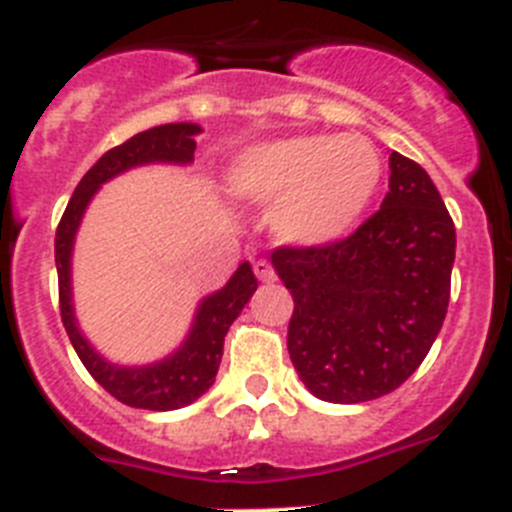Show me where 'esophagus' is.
Here are the masks:
<instances>
[{
	"mask_svg": "<svg viewBox=\"0 0 512 512\" xmlns=\"http://www.w3.org/2000/svg\"><path fill=\"white\" fill-rule=\"evenodd\" d=\"M253 271H256V277H259L261 282H274V279H277L274 266H271L269 261H256V264H253Z\"/></svg>",
	"mask_w": 512,
	"mask_h": 512,
	"instance_id": "esophagus-1",
	"label": "esophagus"
}]
</instances>
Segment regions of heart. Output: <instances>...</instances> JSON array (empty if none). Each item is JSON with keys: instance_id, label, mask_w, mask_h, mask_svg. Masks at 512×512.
<instances>
[{"instance_id": "1", "label": "heart", "mask_w": 512, "mask_h": 512, "mask_svg": "<svg viewBox=\"0 0 512 512\" xmlns=\"http://www.w3.org/2000/svg\"><path fill=\"white\" fill-rule=\"evenodd\" d=\"M248 207L271 210L279 243L328 246L356 228L382 184V158L361 135H295L251 146L225 176Z\"/></svg>"}]
</instances>
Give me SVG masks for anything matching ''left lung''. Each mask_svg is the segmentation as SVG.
<instances>
[{"instance_id": "1", "label": "left lung", "mask_w": 512, "mask_h": 512, "mask_svg": "<svg viewBox=\"0 0 512 512\" xmlns=\"http://www.w3.org/2000/svg\"><path fill=\"white\" fill-rule=\"evenodd\" d=\"M456 228L425 169L392 151L390 192L348 238L271 253L292 292L289 359L325 402L377 400L423 364L451 295Z\"/></svg>"}]
</instances>
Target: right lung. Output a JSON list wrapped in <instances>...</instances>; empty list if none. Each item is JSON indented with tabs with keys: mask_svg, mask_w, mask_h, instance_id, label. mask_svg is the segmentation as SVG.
Here are the masks:
<instances>
[{
	"mask_svg": "<svg viewBox=\"0 0 512 512\" xmlns=\"http://www.w3.org/2000/svg\"><path fill=\"white\" fill-rule=\"evenodd\" d=\"M200 133L202 128L194 122H169V125L143 130L120 146L110 148L74 189L56 230L58 302H61L63 328L69 333L71 346L76 348L87 372L115 400L125 402L130 408L179 410L205 395L215 382L217 366L223 359L225 333L233 320L241 315L259 282L253 277L251 264L243 261L223 289H217L200 302L192 328L174 354L146 366L112 364L84 338L79 323H76L74 300H71V251H74L76 230H79L89 202L104 182H110L135 166L192 164L194 148H197L194 135Z\"/></svg>",
	"mask_w": 512,
	"mask_h": 512,
	"instance_id": "1",
	"label": "right lung"
}]
</instances>
